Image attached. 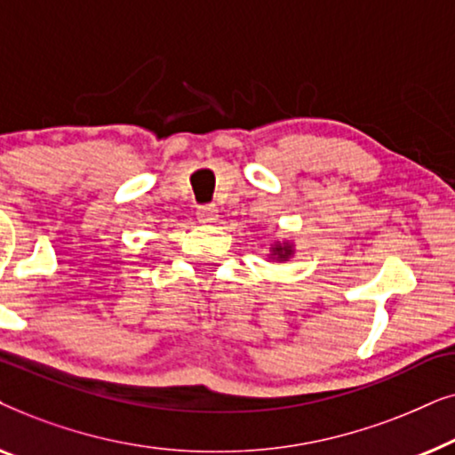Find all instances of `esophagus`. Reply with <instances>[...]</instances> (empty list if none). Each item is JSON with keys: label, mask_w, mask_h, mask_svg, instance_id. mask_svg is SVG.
Returning a JSON list of instances; mask_svg holds the SVG:
<instances>
[{"label": "esophagus", "mask_w": 455, "mask_h": 455, "mask_svg": "<svg viewBox=\"0 0 455 455\" xmlns=\"http://www.w3.org/2000/svg\"><path fill=\"white\" fill-rule=\"evenodd\" d=\"M196 220H198V223H203V226H209V223H215V220H217V209L211 207V204H207V207H198V211H196Z\"/></svg>", "instance_id": "34e87169"}]
</instances>
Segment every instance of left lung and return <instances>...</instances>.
I'll return each instance as SVG.
<instances>
[{
  "label": "left lung",
  "instance_id": "8db88e82",
  "mask_svg": "<svg viewBox=\"0 0 455 455\" xmlns=\"http://www.w3.org/2000/svg\"><path fill=\"white\" fill-rule=\"evenodd\" d=\"M296 244L291 240H275L269 244V257L271 263H285V260L294 259Z\"/></svg>",
  "mask_w": 455,
  "mask_h": 455
}]
</instances>
